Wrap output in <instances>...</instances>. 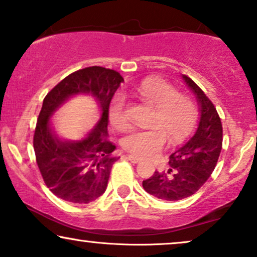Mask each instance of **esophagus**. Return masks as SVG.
Returning <instances> with one entry per match:
<instances>
[{
    "label": "esophagus",
    "instance_id": "1",
    "mask_svg": "<svg viewBox=\"0 0 257 257\" xmlns=\"http://www.w3.org/2000/svg\"><path fill=\"white\" fill-rule=\"evenodd\" d=\"M126 158H128L132 163H140L141 162V158H139L137 156H133V155H129Z\"/></svg>",
    "mask_w": 257,
    "mask_h": 257
}]
</instances>
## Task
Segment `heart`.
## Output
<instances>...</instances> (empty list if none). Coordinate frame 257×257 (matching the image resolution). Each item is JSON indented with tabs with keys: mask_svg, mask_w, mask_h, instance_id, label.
<instances>
[{
	"mask_svg": "<svg viewBox=\"0 0 257 257\" xmlns=\"http://www.w3.org/2000/svg\"><path fill=\"white\" fill-rule=\"evenodd\" d=\"M134 93L146 104L155 107L150 119V128H135L129 131L120 140L125 151L150 157L157 153L168 140L172 144L181 143L193 129L197 119V107L190 98L180 95L175 88L164 79L149 77L141 81ZM111 124L117 129L128 125L124 100L117 95L108 110Z\"/></svg>",
	"mask_w": 257,
	"mask_h": 257,
	"instance_id": "obj_1",
	"label": "heart"
}]
</instances>
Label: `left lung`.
I'll return each mask as SVG.
<instances>
[{"label": "left lung", "instance_id": "8db88e82", "mask_svg": "<svg viewBox=\"0 0 257 257\" xmlns=\"http://www.w3.org/2000/svg\"><path fill=\"white\" fill-rule=\"evenodd\" d=\"M181 78L196 96L199 120L192 138L170 155L168 170L155 172L143 181L147 193L163 200H180L196 193L214 172L222 149V124L214 104L190 77Z\"/></svg>", "mask_w": 257, "mask_h": 257}]
</instances>
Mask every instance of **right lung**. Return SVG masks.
I'll use <instances>...</instances> for the list:
<instances>
[{"instance_id": "1", "label": "right lung", "mask_w": 257, "mask_h": 257, "mask_svg": "<svg viewBox=\"0 0 257 257\" xmlns=\"http://www.w3.org/2000/svg\"><path fill=\"white\" fill-rule=\"evenodd\" d=\"M123 81L113 70L85 67L65 77L44 98L34 135V149L47 187L59 198L85 204L106 191L111 168L118 159L112 155L116 146L105 139L108 135V108ZM78 95L94 99L99 119L87 137L66 141L54 132L51 119L61 105Z\"/></svg>"}]
</instances>
